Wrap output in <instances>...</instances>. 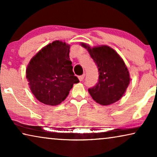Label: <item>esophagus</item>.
<instances>
[{
	"label": "esophagus",
	"mask_w": 157,
	"mask_h": 157,
	"mask_svg": "<svg viewBox=\"0 0 157 157\" xmlns=\"http://www.w3.org/2000/svg\"><path fill=\"white\" fill-rule=\"evenodd\" d=\"M84 77H85V74H83V75H81V76H78V79H79V81H83V79H84Z\"/></svg>",
	"instance_id": "obj_1"
}]
</instances>
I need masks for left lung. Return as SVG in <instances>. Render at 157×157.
Segmentation results:
<instances>
[{
    "label": "left lung",
    "mask_w": 157,
    "mask_h": 157,
    "mask_svg": "<svg viewBox=\"0 0 157 157\" xmlns=\"http://www.w3.org/2000/svg\"><path fill=\"white\" fill-rule=\"evenodd\" d=\"M81 45L89 52L98 69V82L88 89L92 98L102 105H109L119 101L128 88L130 76L124 61L114 49L107 45L90 47Z\"/></svg>",
    "instance_id": "1"
}]
</instances>
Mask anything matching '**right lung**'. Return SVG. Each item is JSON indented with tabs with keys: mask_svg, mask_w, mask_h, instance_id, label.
<instances>
[{
	"mask_svg": "<svg viewBox=\"0 0 157 157\" xmlns=\"http://www.w3.org/2000/svg\"><path fill=\"white\" fill-rule=\"evenodd\" d=\"M69 49L66 42L54 41L38 52L27 67L26 78L31 92L45 105L60 104L74 84L79 82L73 72Z\"/></svg>",
	"mask_w": 157,
	"mask_h": 157,
	"instance_id": "right-lung-1",
	"label": "right lung"
}]
</instances>
